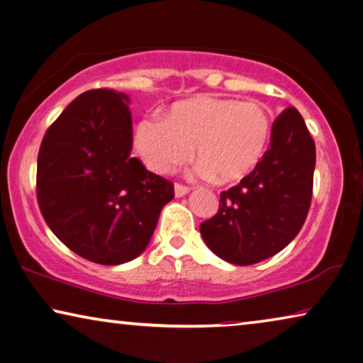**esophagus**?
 I'll return each instance as SVG.
<instances>
[{
  "mask_svg": "<svg viewBox=\"0 0 363 363\" xmlns=\"http://www.w3.org/2000/svg\"><path fill=\"white\" fill-rule=\"evenodd\" d=\"M190 191V188L182 185V183H175V196L180 198V196H185V194Z\"/></svg>",
  "mask_w": 363,
  "mask_h": 363,
  "instance_id": "esophagus-1",
  "label": "esophagus"
}]
</instances>
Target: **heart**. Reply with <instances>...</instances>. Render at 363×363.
Returning <instances> with one entry per match:
<instances>
[{"label":"heart","mask_w":363,"mask_h":363,"mask_svg":"<svg viewBox=\"0 0 363 363\" xmlns=\"http://www.w3.org/2000/svg\"><path fill=\"white\" fill-rule=\"evenodd\" d=\"M270 138L272 118L262 103L196 98L175 104L165 121H140L134 143L144 164L160 175L185 164L194 147L199 175L234 183L259 167Z\"/></svg>","instance_id":"1"}]
</instances>
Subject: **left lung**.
<instances>
[{
    "label": "left lung",
    "mask_w": 363,
    "mask_h": 363,
    "mask_svg": "<svg viewBox=\"0 0 363 363\" xmlns=\"http://www.w3.org/2000/svg\"><path fill=\"white\" fill-rule=\"evenodd\" d=\"M316 147L296 108L273 121L270 147L259 167L219 194V209L199 224L204 242L220 259L252 265L296 238L313 196Z\"/></svg>",
    "instance_id": "8db88e82"
}]
</instances>
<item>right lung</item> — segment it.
I'll use <instances>...</instances> for the list:
<instances>
[{
    "mask_svg": "<svg viewBox=\"0 0 363 363\" xmlns=\"http://www.w3.org/2000/svg\"><path fill=\"white\" fill-rule=\"evenodd\" d=\"M129 98L111 88L80 94L42 139L38 203L52 233L83 259L119 265L143 254L173 183L130 157Z\"/></svg>",
    "mask_w": 363,
    "mask_h": 363,
    "instance_id": "right-lung-1",
    "label": "right lung"
}]
</instances>
